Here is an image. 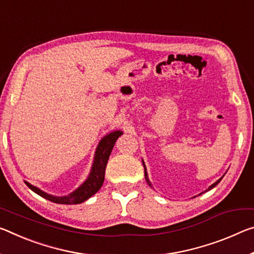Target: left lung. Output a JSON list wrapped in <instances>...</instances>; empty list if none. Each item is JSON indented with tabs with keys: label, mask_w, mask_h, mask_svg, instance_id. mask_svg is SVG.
I'll list each match as a JSON object with an SVG mask.
<instances>
[{
	"label": "left lung",
	"mask_w": 254,
	"mask_h": 254,
	"mask_svg": "<svg viewBox=\"0 0 254 254\" xmlns=\"http://www.w3.org/2000/svg\"><path fill=\"white\" fill-rule=\"evenodd\" d=\"M143 167H144V176H146V181H147V182H148V184L149 185H150V187H151V184H150V182H149V179H148V174H147V171H146V166H144V163H143ZM221 179H223V178H221ZM221 179H219L218 181H217V182H215L214 184H212V185H210V187H209V189H208V190H211V189L212 188H215L216 187V185L217 184H218L219 182H220V181H221Z\"/></svg>",
	"instance_id": "left-lung-1"
}]
</instances>
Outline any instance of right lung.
Listing matches in <instances>:
<instances>
[{
  "mask_svg": "<svg viewBox=\"0 0 254 254\" xmlns=\"http://www.w3.org/2000/svg\"><path fill=\"white\" fill-rule=\"evenodd\" d=\"M122 135V132L121 131H114L112 133L107 134L102 139V141L99 142L97 147V151H96L95 155V160L94 164H92L91 172L89 178L87 179L86 182H84L81 187L76 189L71 194L66 196H54L50 195L47 193L43 192L39 190L38 188L34 187L30 183L25 182L27 187L33 190L35 193H37L38 195L43 196L47 200L52 201V202L55 203H66V204H76L81 203L87 199H89L91 195H94L96 192H97L104 183V179H105V170L106 165L108 162V158H110V155L112 152V149L114 147L116 140L119 139V136Z\"/></svg>",
  "mask_w": 254,
  "mask_h": 254,
  "instance_id": "1",
  "label": "right lung"
}]
</instances>
